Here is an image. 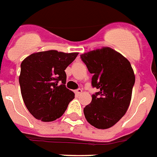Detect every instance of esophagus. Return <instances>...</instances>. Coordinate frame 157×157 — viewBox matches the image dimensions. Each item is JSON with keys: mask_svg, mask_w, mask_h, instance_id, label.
Instances as JSON below:
<instances>
[{"mask_svg": "<svg viewBox=\"0 0 157 157\" xmlns=\"http://www.w3.org/2000/svg\"><path fill=\"white\" fill-rule=\"evenodd\" d=\"M82 92V89H78V90H75V94L77 95L81 94Z\"/></svg>", "mask_w": 157, "mask_h": 157, "instance_id": "esophagus-1", "label": "esophagus"}]
</instances>
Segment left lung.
<instances>
[{"label": "left lung", "mask_w": 157, "mask_h": 157, "mask_svg": "<svg viewBox=\"0 0 157 157\" xmlns=\"http://www.w3.org/2000/svg\"><path fill=\"white\" fill-rule=\"evenodd\" d=\"M80 57L93 74L92 86L99 90L84 108L86 119L95 128H110L129 106L135 83L133 70L125 57L109 47L90 51Z\"/></svg>", "instance_id": "8db88e82"}]
</instances>
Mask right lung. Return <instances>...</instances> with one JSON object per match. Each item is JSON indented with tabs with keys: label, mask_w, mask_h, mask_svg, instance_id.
<instances>
[{
	"label": "right lung",
	"mask_w": 157,
	"mask_h": 157,
	"mask_svg": "<svg viewBox=\"0 0 157 157\" xmlns=\"http://www.w3.org/2000/svg\"><path fill=\"white\" fill-rule=\"evenodd\" d=\"M78 54L50 50L33 53L23 60L19 77L21 95L35 118L45 122L59 118L75 98L74 92L65 86V70Z\"/></svg>",
	"instance_id": "add662e5"
}]
</instances>
